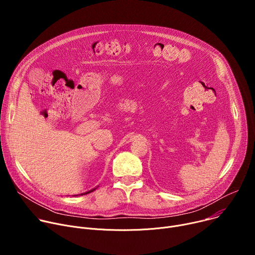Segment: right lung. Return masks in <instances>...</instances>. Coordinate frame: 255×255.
<instances>
[{"label": "right lung", "instance_id": "right-lung-1", "mask_svg": "<svg viewBox=\"0 0 255 255\" xmlns=\"http://www.w3.org/2000/svg\"><path fill=\"white\" fill-rule=\"evenodd\" d=\"M96 189H94V190H91V191H89V192H87V193H85V194H82V195H87V194H90V193H92L93 191H95Z\"/></svg>", "mask_w": 255, "mask_h": 255}]
</instances>
